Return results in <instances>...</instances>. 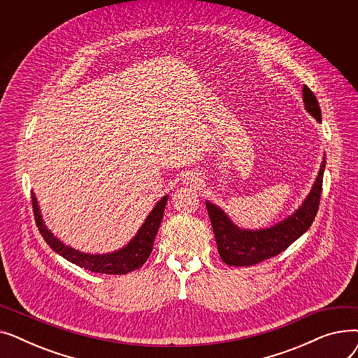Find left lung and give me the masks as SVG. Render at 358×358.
Instances as JSON below:
<instances>
[{"label":"left lung","instance_id":"8db88e82","mask_svg":"<svg viewBox=\"0 0 358 358\" xmlns=\"http://www.w3.org/2000/svg\"><path fill=\"white\" fill-rule=\"evenodd\" d=\"M305 108L317 120L322 122L321 108L309 87H303ZM325 158L319 168L316 181L302 206L287 219L281 220L267 229H241L216 204L206 201V208L212 222L217 251L224 264L234 267H250L258 262L283 252L287 247L302 236L317 213L322 193V178Z\"/></svg>","mask_w":358,"mask_h":358}]
</instances>
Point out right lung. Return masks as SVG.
Wrapping results in <instances>:
<instances>
[{
    "label": "right lung",
    "instance_id": "right-lung-1",
    "mask_svg": "<svg viewBox=\"0 0 358 358\" xmlns=\"http://www.w3.org/2000/svg\"><path fill=\"white\" fill-rule=\"evenodd\" d=\"M166 200H168V196H164L157 203L152 212H150L149 216L145 219V223L142 224L135 238L131 239L126 247L110 254L92 255V254H84L78 250L66 247L64 242H61L58 238L53 236V234L45 227L39 206H37L36 196L31 194L34 220L48 245L55 252L62 255L65 259L73 262V264H77L92 273H101V274H126V273L138 270L145 264L150 252H152L154 241L164 216Z\"/></svg>",
    "mask_w": 358,
    "mask_h": 358
}]
</instances>
